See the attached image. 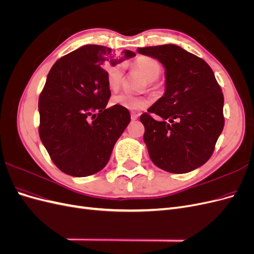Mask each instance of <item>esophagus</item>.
Listing matches in <instances>:
<instances>
[{"mask_svg":"<svg viewBox=\"0 0 254 254\" xmlns=\"http://www.w3.org/2000/svg\"><path fill=\"white\" fill-rule=\"evenodd\" d=\"M137 118H139V114L135 113V112H131V120L135 121Z\"/></svg>","mask_w":254,"mask_h":254,"instance_id":"1","label":"esophagus"}]
</instances>
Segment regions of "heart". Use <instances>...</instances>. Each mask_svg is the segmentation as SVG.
Instances as JSON below:
<instances>
[{
  "label": "heart",
  "instance_id": "1",
  "mask_svg": "<svg viewBox=\"0 0 254 254\" xmlns=\"http://www.w3.org/2000/svg\"><path fill=\"white\" fill-rule=\"evenodd\" d=\"M133 66L143 74L147 79L148 87L157 91L160 89V84L157 79L162 72V67L159 61L148 56H140L133 61ZM123 77H124V64H119L110 66L106 72V82L110 91H118L121 87ZM151 99L146 96H134L128 93H120L111 98L113 106H120L127 110H141L148 107Z\"/></svg>",
  "mask_w": 254,
  "mask_h": 254
}]
</instances>
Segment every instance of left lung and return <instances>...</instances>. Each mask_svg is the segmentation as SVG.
<instances>
[{"instance_id":"1","label":"left lung","mask_w":254,"mask_h":254,"mask_svg":"<svg viewBox=\"0 0 254 254\" xmlns=\"http://www.w3.org/2000/svg\"><path fill=\"white\" fill-rule=\"evenodd\" d=\"M165 66V93L140 117L144 142L161 170L184 174L213 155L224 129V94L210 65L178 45L137 49ZM160 119L156 120L153 115Z\"/></svg>"}]
</instances>
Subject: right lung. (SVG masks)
I'll return each instance as SVG.
<instances>
[{
    "label": "right lung",
    "mask_w": 254,
    "mask_h": 254,
    "mask_svg": "<svg viewBox=\"0 0 254 254\" xmlns=\"http://www.w3.org/2000/svg\"><path fill=\"white\" fill-rule=\"evenodd\" d=\"M115 58L103 45H84L59 58L39 96V135L59 170L73 177L93 175L108 163L114 144L130 122L120 106L106 108L111 92L105 65H115L135 54Z\"/></svg>",
    "instance_id": "add662e5"
}]
</instances>
